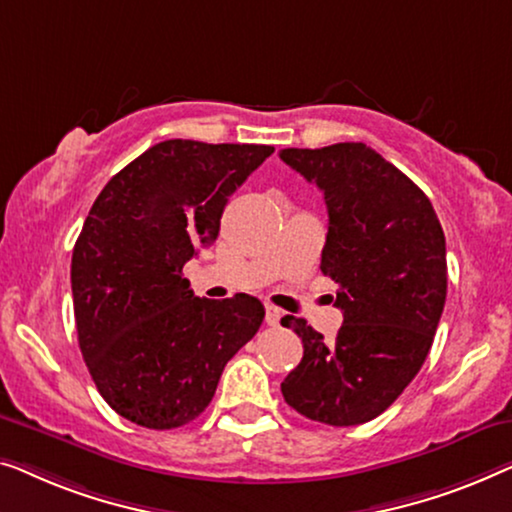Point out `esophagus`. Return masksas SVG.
<instances>
[{"label": "esophagus", "instance_id": "obj_1", "mask_svg": "<svg viewBox=\"0 0 512 512\" xmlns=\"http://www.w3.org/2000/svg\"><path fill=\"white\" fill-rule=\"evenodd\" d=\"M280 318H283V313L278 311L276 306H266V325L269 327H278L280 325Z\"/></svg>", "mask_w": 512, "mask_h": 512}]
</instances>
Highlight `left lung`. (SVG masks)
Instances as JSON below:
<instances>
[{"mask_svg":"<svg viewBox=\"0 0 512 512\" xmlns=\"http://www.w3.org/2000/svg\"><path fill=\"white\" fill-rule=\"evenodd\" d=\"M278 155L325 194L320 269L343 311L334 341L304 318L280 320L304 343L280 392L308 420L364 424L397 401L434 343L448 294L443 227L427 194L364 143Z\"/></svg>","mask_w":512,"mask_h":512,"instance_id":"1","label":"left lung"}]
</instances>
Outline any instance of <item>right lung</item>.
Instances as JSON below:
<instances>
[{"label": "right lung", "instance_id": "obj_1", "mask_svg": "<svg viewBox=\"0 0 512 512\" xmlns=\"http://www.w3.org/2000/svg\"><path fill=\"white\" fill-rule=\"evenodd\" d=\"M271 153L257 143L162 141L92 204L71 257L78 345L125 420L148 429L192 422L262 325V301L194 297L183 266L218 239L229 197Z\"/></svg>", "mask_w": 512, "mask_h": 512}]
</instances>
